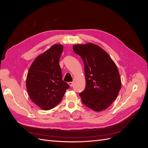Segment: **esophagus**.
I'll list each match as a JSON object with an SVG mask.
<instances>
[{
    "label": "esophagus",
    "mask_w": 148,
    "mask_h": 148,
    "mask_svg": "<svg viewBox=\"0 0 148 148\" xmlns=\"http://www.w3.org/2000/svg\"><path fill=\"white\" fill-rule=\"evenodd\" d=\"M69 84L70 85V86L71 87V86H73V82H69Z\"/></svg>",
    "instance_id": "esophagus-1"
}]
</instances>
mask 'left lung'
I'll list each match as a JSON object with an SVG mask.
<instances>
[{
    "label": "left lung",
    "instance_id": "8db88e82",
    "mask_svg": "<svg viewBox=\"0 0 148 148\" xmlns=\"http://www.w3.org/2000/svg\"><path fill=\"white\" fill-rule=\"evenodd\" d=\"M73 49L84 63L86 87L79 93L82 102L96 112L106 109L116 99L121 88L117 66L108 53L96 44H76Z\"/></svg>",
    "mask_w": 148,
    "mask_h": 148
}]
</instances>
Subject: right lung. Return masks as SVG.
<instances>
[{
    "mask_svg": "<svg viewBox=\"0 0 148 148\" xmlns=\"http://www.w3.org/2000/svg\"><path fill=\"white\" fill-rule=\"evenodd\" d=\"M63 46L55 44L31 64L26 78V89L35 104L43 110L53 108L61 102L69 84L64 82L59 60Z\"/></svg>",
    "mask_w": 148,
    "mask_h": 148,
    "instance_id": "1",
    "label": "right lung"
}]
</instances>
